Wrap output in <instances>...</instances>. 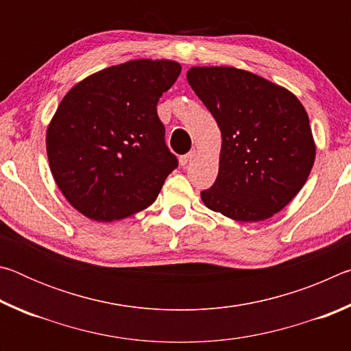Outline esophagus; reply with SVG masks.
<instances>
[{
	"label": "esophagus",
	"instance_id": "esophagus-1",
	"mask_svg": "<svg viewBox=\"0 0 351 351\" xmlns=\"http://www.w3.org/2000/svg\"><path fill=\"white\" fill-rule=\"evenodd\" d=\"M195 158V150L193 152H189L186 154H182V156H180V164L181 165H187L192 159Z\"/></svg>",
	"mask_w": 351,
	"mask_h": 351
}]
</instances>
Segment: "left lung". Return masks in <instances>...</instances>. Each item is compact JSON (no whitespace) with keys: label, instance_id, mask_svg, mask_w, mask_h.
<instances>
[{"label":"left lung","instance_id":"obj_1","mask_svg":"<svg viewBox=\"0 0 351 351\" xmlns=\"http://www.w3.org/2000/svg\"><path fill=\"white\" fill-rule=\"evenodd\" d=\"M187 82L223 141L217 180L201 192L204 204L246 223L280 212L316 156L304 106L285 88L237 68H192Z\"/></svg>","mask_w":351,"mask_h":351}]
</instances>
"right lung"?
Listing matches in <instances>:
<instances>
[{
	"label": "right lung",
	"instance_id": "1",
	"mask_svg": "<svg viewBox=\"0 0 351 351\" xmlns=\"http://www.w3.org/2000/svg\"><path fill=\"white\" fill-rule=\"evenodd\" d=\"M181 73L170 60H133L75 85L46 134L52 176L71 204L96 221L154 203L178 158L156 105Z\"/></svg>",
	"mask_w": 351,
	"mask_h": 351
}]
</instances>
